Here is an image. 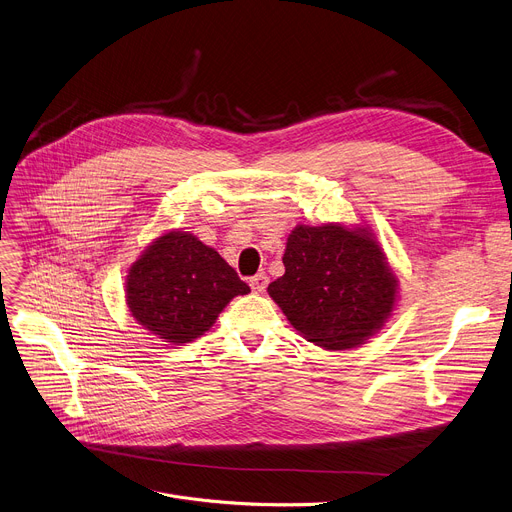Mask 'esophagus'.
<instances>
[{"label": "esophagus", "mask_w": 512, "mask_h": 512, "mask_svg": "<svg viewBox=\"0 0 512 512\" xmlns=\"http://www.w3.org/2000/svg\"><path fill=\"white\" fill-rule=\"evenodd\" d=\"M249 284H251V288H253V292H257V294H263L265 292V288H267V284H269V278H267V274H257V276H253L251 280H249Z\"/></svg>", "instance_id": "1"}]
</instances>
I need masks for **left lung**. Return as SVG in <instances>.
<instances>
[{
	"label": "left lung",
	"instance_id": "left-lung-1",
	"mask_svg": "<svg viewBox=\"0 0 512 512\" xmlns=\"http://www.w3.org/2000/svg\"><path fill=\"white\" fill-rule=\"evenodd\" d=\"M286 274L267 286L290 325L325 350H350L383 329L399 282L366 226L298 224L284 251Z\"/></svg>",
	"mask_w": 512,
	"mask_h": 512
}]
</instances>
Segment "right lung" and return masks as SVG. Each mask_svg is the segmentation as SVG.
I'll return each mask as SVG.
<instances>
[{"mask_svg": "<svg viewBox=\"0 0 512 512\" xmlns=\"http://www.w3.org/2000/svg\"><path fill=\"white\" fill-rule=\"evenodd\" d=\"M249 292L216 249L177 228L154 238L125 280L131 317L173 346L206 333L234 296Z\"/></svg>", "mask_w": 512, "mask_h": 512, "instance_id": "right-lung-1", "label": "right lung"}]
</instances>
